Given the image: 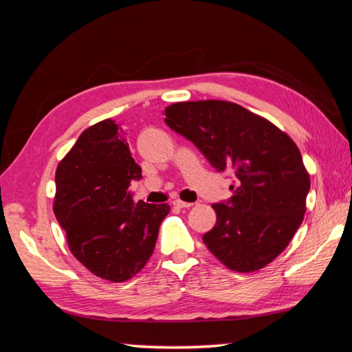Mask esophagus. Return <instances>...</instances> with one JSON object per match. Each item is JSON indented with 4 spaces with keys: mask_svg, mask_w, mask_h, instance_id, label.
<instances>
[{
    "mask_svg": "<svg viewBox=\"0 0 352 352\" xmlns=\"http://www.w3.org/2000/svg\"><path fill=\"white\" fill-rule=\"evenodd\" d=\"M172 204H174V206H177V208H190V206H192V203L183 201V200H180V198H177V200L172 201Z\"/></svg>",
    "mask_w": 352,
    "mask_h": 352,
    "instance_id": "1",
    "label": "esophagus"
}]
</instances>
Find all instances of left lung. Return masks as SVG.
Wrapping results in <instances>:
<instances>
[{
	"mask_svg": "<svg viewBox=\"0 0 352 352\" xmlns=\"http://www.w3.org/2000/svg\"><path fill=\"white\" fill-rule=\"evenodd\" d=\"M214 168L234 172L232 197L212 204L204 245L228 270L254 272L277 258L302 225L311 180L297 144L260 115L231 101H182L163 112Z\"/></svg>",
	"mask_w": 352,
	"mask_h": 352,
	"instance_id": "left-lung-1",
	"label": "left lung"
}]
</instances>
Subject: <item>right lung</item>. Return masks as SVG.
<instances>
[{
	"instance_id": "1",
	"label": "right lung",
	"mask_w": 352,
	"mask_h": 352,
	"mask_svg": "<svg viewBox=\"0 0 352 352\" xmlns=\"http://www.w3.org/2000/svg\"><path fill=\"white\" fill-rule=\"evenodd\" d=\"M142 168L115 121L82 131L56 168L54 212L74 257L94 276L126 282L154 252L160 225L170 206L133 204L127 189Z\"/></svg>"
}]
</instances>
